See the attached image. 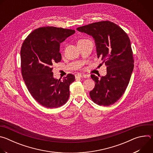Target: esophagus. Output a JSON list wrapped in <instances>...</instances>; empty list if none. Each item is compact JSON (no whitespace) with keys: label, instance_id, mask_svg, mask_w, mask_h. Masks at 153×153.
<instances>
[{"label":"esophagus","instance_id":"1","mask_svg":"<svg viewBox=\"0 0 153 153\" xmlns=\"http://www.w3.org/2000/svg\"><path fill=\"white\" fill-rule=\"evenodd\" d=\"M76 77H80V78H86V75L84 74H78L76 76Z\"/></svg>","mask_w":153,"mask_h":153}]
</instances>
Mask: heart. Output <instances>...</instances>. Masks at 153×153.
Instances as JSON below:
<instances>
[{"label":"heart","instance_id":"b5f03b06","mask_svg":"<svg viewBox=\"0 0 153 153\" xmlns=\"http://www.w3.org/2000/svg\"><path fill=\"white\" fill-rule=\"evenodd\" d=\"M82 40H85V39H82Z\"/></svg>","mask_w":153,"mask_h":153}]
</instances>
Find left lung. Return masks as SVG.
Segmentation results:
<instances>
[{
    "mask_svg": "<svg viewBox=\"0 0 153 153\" xmlns=\"http://www.w3.org/2000/svg\"><path fill=\"white\" fill-rule=\"evenodd\" d=\"M77 30L93 37L97 57L107 67L106 75L100 80L91 75L96 84L90 92V97L99 105H113L125 93L134 69L129 38L120 27L110 21L93 23Z\"/></svg>",
    "mask_w": 153,
    "mask_h": 153,
    "instance_id": "1",
    "label": "left lung"
}]
</instances>
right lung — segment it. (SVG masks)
I'll return each instance as SVG.
<instances>
[{
  "instance_id": "1",
  "label": "right lung",
  "mask_w": 153,
  "mask_h": 153,
  "mask_svg": "<svg viewBox=\"0 0 153 153\" xmlns=\"http://www.w3.org/2000/svg\"><path fill=\"white\" fill-rule=\"evenodd\" d=\"M74 33L73 30L62 28L41 27L31 33L22 45L24 80L33 97L45 108L61 106L69 98L70 85L75 76L68 74L62 80L54 79L52 65L62 60L60 43Z\"/></svg>"
}]
</instances>
